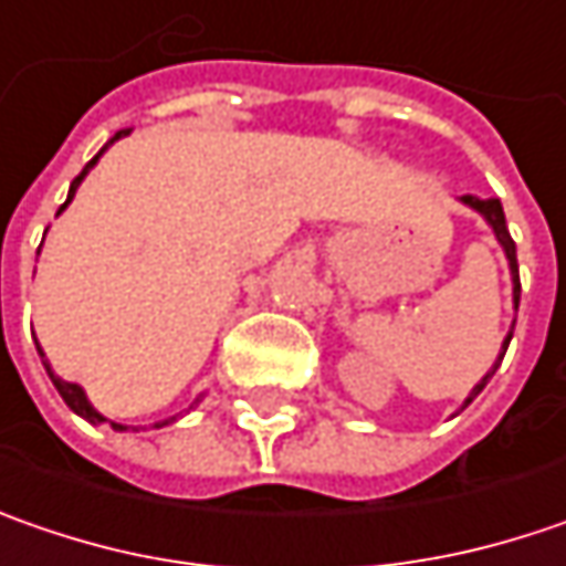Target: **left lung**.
<instances>
[{
	"label": "left lung",
	"mask_w": 566,
	"mask_h": 566,
	"mask_svg": "<svg viewBox=\"0 0 566 566\" xmlns=\"http://www.w3.org/2000/svg\"><path fill=\"white\" fill-rule=\"evenodd\" d=\"M462 202L469 206V209H475L479 214H484V221L491 224V231H494V237H497V243L504 247L506 253V262H510V275H513V304L520 307V265H516V243H513V237H510V231H506V218H504V206H501V199H479V196H462ZM510 338H513V326H510V332H506L504 338V352L497 355V360H494V367L481 377V382L469 392V399H465V406L479 396L481 389L488 386V380L494 377V370L501 367V360H504L506 355V345H510ZM462 406V408H465Z\"/></svg>",
	"instance_id": "8db88e82"
}]
</instances>
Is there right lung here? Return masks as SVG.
<instances>
[{
	"label": "right lung",
	"mask_w": 566,
	"mask_h": 566,
	"mask_svg": "<svg viewBox=\"0 0 566 566\" xmlns=\"http://www.w3.org/2000/svg\"><path fill=\"white\" fill-rule=\"evenodd\" d=\"M123 136H129V129H123V133H116V136H113L111 142H107V145H113L116 138H123ZM107 145H104V148H107ZM104 148H101V155H104ZM101 155H97V158H101ZM97 158L87 160L85 170H82V174H78V177L72 180V186H69V199H65V206L72 202V196H75V189H78V184L85 180L87 170H91V167L97 164ZM65 206H62V209H65ZM62 209H60V211H62ZM38 253H40V250H38ZM38 352H40V345H38ZM40 357H43V352H40ZM43 367H46V374H50V380H53V386H56V392H60V396H62V402H65V406L72 408L75 415H82V418H85V421H91V424H101V421H107V418H104V415H101L97 408H94V406H91V402H87L85 389H82L78 382H69V380H62V377H56V374H53V367H50L46 360H43ZM199 399H202V396H199ZM199 399H196V402H199ZM170 421H177V418H167V421H158L155 428H164V424H170ZM111 424H113V430H126V428H123V424H116V421H111Z\"/></svg>",
	"instance_id": "right-lung-1"
}]
</instances>
